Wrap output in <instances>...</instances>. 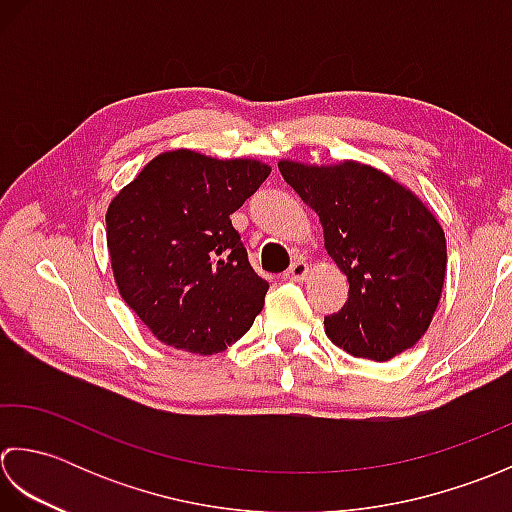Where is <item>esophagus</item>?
<instances>
[{"instance_id":"34e87169","label":"esophagus","mask_w":512,"mask_h":512,"mask_svg":"<svg viewBox=\"0 0 512 512\" xmlns=\"http://www.w3.org/2000/svg\"><path fill=\"white\" fill-rule=\"evenodd\" d=\"M307 276H309V265L305 260H298V263H294L285 271V280H291V283H302V280H307Z\"/></svg>"}]
</instances>
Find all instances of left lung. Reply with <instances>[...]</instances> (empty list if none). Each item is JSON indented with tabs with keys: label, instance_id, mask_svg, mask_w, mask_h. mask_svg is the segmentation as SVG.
<instances>
[{
	"label": "left lung",
	"instance_id": "obj_1",
	"mask_svg": "<svg viewBox=\"0 0 512 512\" xmlns=\"http://www.w3.org/2000/svg\"><path fill=\"white\" fill-rule=\"evenodd\" d=\"M283 179L320 218L325 249L349 280L344 307L325 318L333 344L387 362L429 329L442 298L446 238L409 187L358 161L283 159Z\"/></svg>",
	"mask_w": 512,
	"mask_h": 512
}]
</instances>
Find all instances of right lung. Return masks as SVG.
<instances>
[{"label":"right lung","instance_id":"1","mask_svg":"<svg viewBox=\"0 0 512 512\" xmlns=\"http://www.w3.org/2000/svg\"><path fill=\"white\" fill-rule=\"evenodd\" d=\"M271 168L170 150L112 198L106 238L121 298L156 340L214 356L241 340L269 283L247 260L232 218Z\"/></svg>","mask_w":512,"mask_h":512}]
</instances>
